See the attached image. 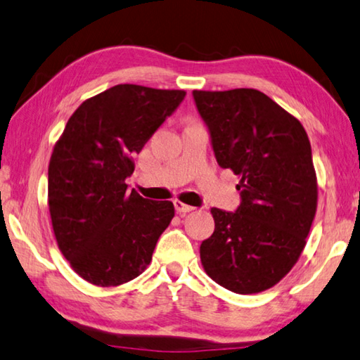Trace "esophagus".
Segmentation results:
<instances>
[{"label": "esophagus", "mask_w": 360, "mask_h": 360, "mask_svg": "<svg viewBox=\"0 0 360 360\" xmlns=\"http://www.w3.org/2000/svg\"><path fill=\"white\" fill-rule=\"evenodd\" d=\"M174 207H175L176 213H180V215H185V213L194 210V207L186 205V204H184V202H180V200H174Z\"/></svg>", "instance_id": "esophagus-1"}]
</instances>
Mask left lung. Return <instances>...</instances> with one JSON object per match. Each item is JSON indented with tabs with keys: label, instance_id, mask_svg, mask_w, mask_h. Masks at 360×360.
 <instances>
[{
	"label": "left lung",
	"instance_id": "left-lung-1",
	"mask_svg": "<svg viewBox=\"0 0 360 360\" xmlns=\"http://www.w3.org/2000/svg\"><path fill=\"white\" fill-rule=\"evenodd\" d=\"M219 166L240 176L236 212L212 209L215 232L200 243L207 275L237 294L275 286L305 248L318 204L304 126L253 88L193 91Z\"/></svg>",
	"mask_w": 360,
	"mask_h": 360
}]
</instances>
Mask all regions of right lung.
<instances>
[{
    "label": "right lung",
    "instance_id": "add662e5",
    "mask_svg": "<svg viewBox=\"0 0 360 360\" xmlns=\"http://www.w3.org/2000/svg\"><path fill=\"white\" fill-rule=\"evenodd\" d=\"M184 90L122 84L79 105L49 164V210L58 248L96 286L134 280L174 218L170 200H150L124 180L136 153L172 115Z\"/></svg>",
    "mask_w": 360,
    "mask_h": 360
}]
</instances>
